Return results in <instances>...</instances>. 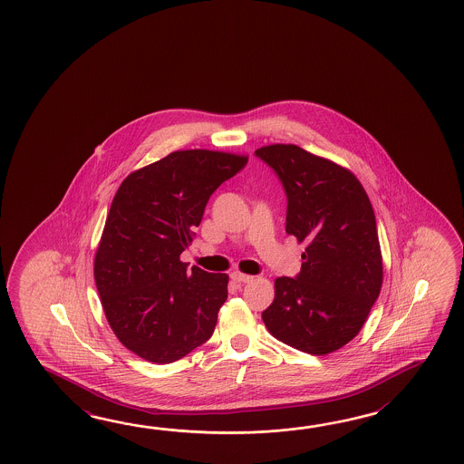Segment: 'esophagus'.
Masks as SVG:
<instances>
[{
    "instance_id": "obj_1",
    "label": "esophagus",
    "mask_w": 464,
    "mask_h": 464,
    "mask_svg": "<svg viewBox=\"0 0 464 464\" xmlns=\"http://www.w3.org/2000/svg\"><path fill=\"white\" fill-rule=\"evenodd\" d=\"M230 276H232L234 282H238V284H246V282H252V280H254V276H246V274H242V272H232Z\"/></svg>"
}]
</instances>
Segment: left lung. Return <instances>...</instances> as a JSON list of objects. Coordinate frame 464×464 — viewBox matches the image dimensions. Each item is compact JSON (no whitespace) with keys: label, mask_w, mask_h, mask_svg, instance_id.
Returning a JSON list of instances; mask_svg holds the SVG:
<instances>
[{"label":"left lung","mask_w":464,"mask_h":464,"mask_svg":"<svg viewBox=\"0 0 464 464\" xmlns=\"http://www.w3.org/2000/svg\"><path fill=\"white\" fill-rule=\"evenodd\" d=\"M256 156L285 188L286 234L306 244L300 274L276 278L264 324L300 352L332 353L358 335L382 290L372 202L348 169L295 144L266 146Z\"/></svg>","instance_id":"obj_1"}]
</instances>
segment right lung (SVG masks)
Wrapping results in <instances>:
<instances>
[{
  "label": "right lung",
  "mask_w": 464,
  "mask_h": 464,
  "mask_svg": "<svg viewBox=\"0 0 464 464\" xmlns=\"http://www.w3.org/2000/svg\"><path fill=\"white\" fill-rule=\"evenodd\" d=\"M246 156L188 149L130 172L101 236L94 280L119 342L152 363L206 343L227 300L228 276L180 262L216 188Z\"/></svg>",
  "instance_id": "right-lung-1"
}]
</instances>
